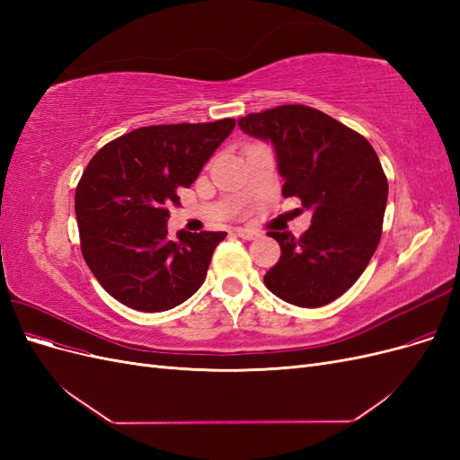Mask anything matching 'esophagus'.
<instances>
[{
  "label": "esophagus",
  "mask_w": 460,
  "mask_h": 460,
  "mask_svg": "<svg viewBox=\"0 0 460 460\" xmlns=\"http://www.w3.org/2000/svg\"><path fill=\"white\" fill-rule=\"evenodd\" d=\"M235 234H238L240 238H243V240H255L257 235H259V232H255V230H247V228H235Z\"/></svg>",
  "instance_id": "esophagus-1"
}]
</instances>
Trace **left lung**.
Listing matches in <instances>:
<instances>
[{
	"instance_id": "1",
	"label": "left lung",
	"mask_w": 460,
	"mask_h": 460,
	"mask_svg": "<svg viewBox=\"0 0 460 460\" xmlns=\"http://www.w3.org/2000/svg\"><path fill=\"white\" fill-rule=\"evenodd\" d=\"M238 124L272 142L286 180L282 196L313 211L299 238L269 232L282 253L264 286L297 307H323L358 280L378 247L387 203L380 159L365 136L307 105L249 113Z\"/></svg>"
}]
</instances>
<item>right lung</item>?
<instances>
[{
  "instance_id": "1",
  "label": "right lung",
  "mask_w": 460,
  "mask_h": 460,
  "mask_svg": "<svg viewBox=\"0 0 460 460\" xmlns=\"http://www.w3.org/2000/svg\"><path fill=\"white\" fill-rule=\"evenodd\" d=\"M234 127V119L142 127L92 157L75 211L82 255L111 297L161 313L199 289L226 232H178L169 240L166 218Z\"/></svg>"
}]
</instances>
